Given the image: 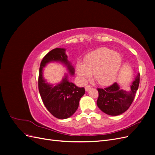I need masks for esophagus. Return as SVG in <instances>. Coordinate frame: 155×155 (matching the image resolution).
I'll list each match as a JSON object with an SVG mask.
<instances>
[{"label":"esophagus","mask_w":155,"mask_h":155,"mask_svg":"<svg viewBox=\"0 0 155 155\" xmlns=\"http://www.w3.org/2000/svg\"><path fill=\"white\" fill-rule=\"evenodd\" d=\"M91 87H92V86L91 85H87L85 87V91H88L89 90H90V89L91 88Z\"/></svg>","instance_id":"esophagus-1"}]
</instances>
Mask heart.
<instances>
[{"label": "heart", "mask_w": 155, "mask_h": 155, "mask_svg": "<svg viewBox=\"0 0 155 155\" xmlns=\"http://www.w3.org/2000/svg\"><path fill=\"white\" fill-rule=\"evenodd\" d=\"M121 64L119 54L106 47H101L87 55L85 63H78L76 71L83 83L90 80L94 74L95 81L101 86L114 81Z\"/></svg>", "instance_id": "1"}]
</instances>
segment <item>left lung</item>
<instances>
[{
    "instance_id": "1",
    "label": "left lung",
    "mask_w": 155,
    "mask_h": 155,
    "mask_svg": "<svg viewBox=\"0 0 155 155\" xmlns=\"http://www.w3.org/2000/svg\"><path fill=\"white\" fill-rule=\"evenodd\" d=\"M140 83V74L130 86V91L121 89L117 83L104 88H97V105L105 114L118 116L127 110L134 99Z\"/></svg>"
}]
</instances>
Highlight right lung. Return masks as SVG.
Instances as JSON below:
<instances>
[{
  "mask_svg": "<svg viewBox=\"0 0 155 155\" xmlns=\"http://www.w3.org/2000/svg\"><path fill=\"white\" fill-rule=\"evenodd\" d=\"M64 48H55L46 54L41 63L38 79V87L41 99L46 109L55 118L66 119L78 109L81 97L85 94L83 87H78L69 82L68 75L55 86L46 83L43 76V69L51 61L61 62L67 67L70 74H74V68L67 59Z\"/></svg>",
  "mask_w": 155,
  "mask_h": 155,
  "instance_id": "right-lung-1",
  "label": "right lung"
}]
</instances>
